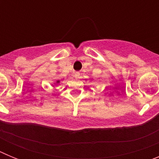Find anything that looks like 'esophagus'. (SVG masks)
Instances as JSON below:
<instances>
[{"instance_id":"esophagus-1","label":"esophagus","mask_w":159,"mask_h":159,"mask_svg":"<svg viewBox=\"0 0 159 159\" xmlns=\"http://www.w3.org/2000/svg\"><path fill=\"white\" fill-rule=\"evenodd\" d=\"M80 75V73L79 72V71H75V72L74 73V76H75L76 79H79Z\"/></svg>"}]
</instances>
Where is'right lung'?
Returning <instances> with one entry per match:
<instances>
[{
    "instance_id": "right-lung-1",
    "label": "right lung",
    "mask_w": 159,
    "mask_h": 159,
    "mask_svg": "<svg viewBox=\"0 0 159 159\" xmlns=\"http://www.w3.org/2000/svg\"><path fill=\"white\" fill-rule=\"evenodd\" d=\"M60 80H57V82H56V83H55V84H59V83H60Z\"/></svg>"
}]
</instances>
